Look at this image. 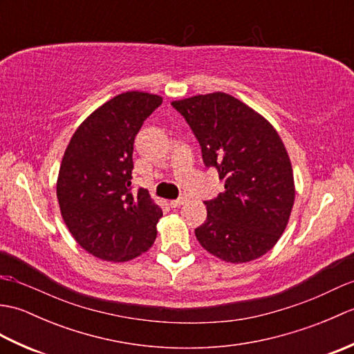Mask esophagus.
<instances>
[{
  "label": "esophagus",
  "mask_w": 354,
  "mask_h": 354,
  "mask_svg": "<svg viewBox=\"0 0 354 354\" xmlns=\"http://www.w3.org/2000/svg\"><path fill=\"white\" fill-rule=\"evenodd\" d=\"M184 202H185V198H179V199H175V201H170V207L171 208H178V207H181Z\"/></svg>",
  "instance_id": "34e87169"
}]
</instances>
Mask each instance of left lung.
Masks as SVG:
<instances>
[{
    "label": "left lung",
    "instance_id": "8db88e82",
    "mask_svg": "<svg viewBox=\"0 0 354 354\" xmlns=\"http://www.w3.org/2000/svg\"><path fill=\"white\" fill-rule=\"evenodd\" d=\"M216 167L225 190L204 202L205 222L194 230L201 246L227 263L269 252L288 227L295 202L290 158L280 135L257 111L227 93L173 100Z\"/></svg>",
    "mask_w": 354,
    "mask_h": 354
}]
</instances>
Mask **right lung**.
Instances as JSON below:
<instances>
[{"mask_svg":"<svg viewBox=\"0 0 354 354\" xmlns=\"http://www.w3.org/2000/svg\"><path fill=\"white\" fill-rule=\"evenodd\" d=\"M161 103L156 94H118L80 123L65 149L59 208L74 240L97 259L124 263L155 242L162 212L147 190L131 193V179L135 135Z\"/></svg>","mask_w":354,"mask_h":354,"instance_id":"add662e5","label":"right lung"}]
</instances>
